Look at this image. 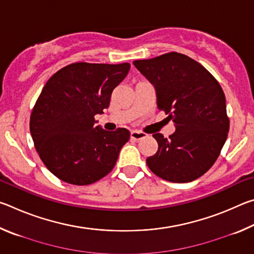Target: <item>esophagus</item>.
Wrapping results in <instances>:
<instances>
[{
	"instance_id": "34e87169",
	"label": "esophagus",
	"mask_w": 254,
	"mask_h": 254,
	"mask_svg": "<svg viewBox=\"0 0 254 254\" xmlns=\"http://www.w3.org/2000/svg\"><path fill=\"white\" fill-rule=\"evenodd\" d=\"M147 136L145 135V133H143V132H141V131H136V130H134V131H131V139H133V140H141V139H144V137Z\"/></svg>"
}]
</instances>
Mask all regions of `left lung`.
Returning a JSON list of instances; mask_svg holds the SVG:
<instances>
[{"label":"left lung","mask_w":254,"mask_h":254,"mask_svg":"<svg viewBox=\"0 0 254 254\" xmlns=\"http://www.w3.org/2000/svg\"><path fill=\"white\" fill-rule=\"evenodd\" d=\"M133 65L153 85L157 106L176 131L152 135L158 151L147 158L154 175L171 183L192 182L214 165L230 128L224 92L205 67L188 56L168 53Z\"/></svg>","instance_id":"left-lung-1"}]
</instances>
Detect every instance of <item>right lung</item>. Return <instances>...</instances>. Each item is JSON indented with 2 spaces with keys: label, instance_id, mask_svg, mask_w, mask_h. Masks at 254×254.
Returning <instances> with one entry per match:
<instances>
[{
  "label": "right lung",
  "instance_id": "1",
  "mask_svg": "<svg viewBox=\"0 0 254 254\" xmlns=\"http://www.w3.org/2000/svg\"><path fill=\"white\" fill-rule=\"evenodd\" d=\"M128 70V63H75L44 86L30 117V132L42 162L60 180L84 186L114 168L130 132L105 131L94 117L109 107L112 92Z\"/></svg>",
  "mask_w": 254,
  "mask_h": 254
}]
</instances>
